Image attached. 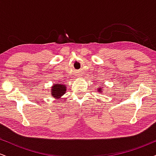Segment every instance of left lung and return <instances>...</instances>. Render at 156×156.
Listing matches in <instances>:
<instances>
[{"mask_svg":"<svg viewBox=\"0 0 156 156\" xmlns=\"http://www.w3.org/2000/svg\"><path fill=\"white\" fill-rule=\"evenodd\" d=\"M98 90H99V92H101V91L102 90V89L101 88V87H99V88H98Z\"/></svg>","mask_w":156,"mask_h":156,"instance_id":"1","label":"left lung"}]
</instances>
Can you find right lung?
<instances>
[{
    "instance_id": "right-lung-1",
    "label": "right lung",
    "mask_w": 156,
    "mask_h": 156,
    "mask_svg": "<svg viewBox=\"0 0 156 156\" xmlns=\"http://www.w3.org/2000/svg\"><path fill=\"white\" fill-rule=\"evenodd\" d=\"M51 88L52 96L55 99L60 98L66 92V87L64 84H53Z\"/></svg>"
}]
</instances>
